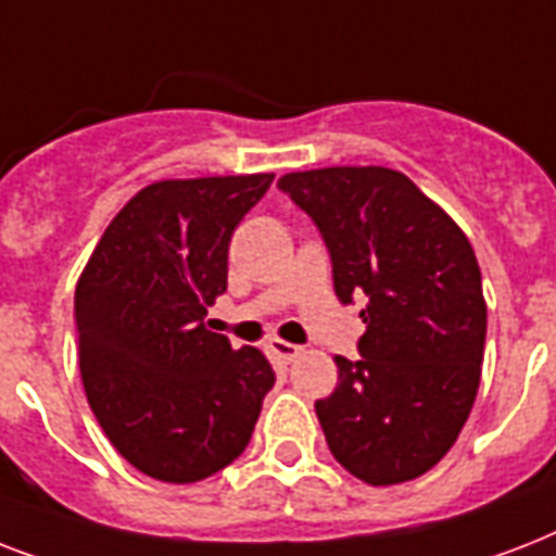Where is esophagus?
I'll list each match as a JSON object with an SVG mask.
<instances>
[{
    "mask_svg": "<svg viewBox=\"0 0 556 556\" xmlns=\"http://www.w3.org/2000/svg\"><path fill=\"white\" fill-rule=\"evenodd\" d=\"M268 349H270V355L279 357L282 364H291V361H296V357L303 355V349L294 346V343H288V340H279V338L268 340Z\"/></svg>",
    "mask_w": 556,
    "mask_h": 556,
    "instance_id": "esophagus-1",
    "label": "esophagus"
}]
</instances>
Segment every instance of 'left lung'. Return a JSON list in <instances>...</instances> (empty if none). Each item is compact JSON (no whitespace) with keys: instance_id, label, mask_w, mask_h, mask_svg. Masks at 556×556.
Listing matches in <instances>:
<instances>
[{"instance_id":"8db88e82","label":"left lung","mask_w":556,"mask_h":556,"mask_svg":"<svg viewBox=\"0 0 556 556\" xmlns=\"http://www.w3.org/2000/svg\"><path fill=\"white\" fill-rule=\"evenodd\" d=\"M277 187L320 230L340 303L366 300L361 357H334L338 389L314 404L331 456L366 484L418 479L456 444L482 378L473 248L397 169H308Z\"/></svg>"}]
</instances>
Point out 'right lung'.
Wrapping results in <instances>:
<instances>
[{"instance_id": "1", "label": "right lung", "mask_w": 556, "mask_h": 556, "mask_svg": "<svg viewBox=\"0 0 556 556\" xmlns=\"http://www.w3.org/2000/svg\"><path fill=\"white\" fill-rule=\"evenodd\" d=\"M274 176L176 178L112 218L74 291L86 397L115 450L159 482L190 484L239 458L274 369L204 326L227 291V248Z\"/></svg>"}]
</instances>
